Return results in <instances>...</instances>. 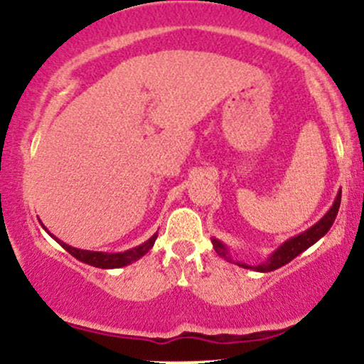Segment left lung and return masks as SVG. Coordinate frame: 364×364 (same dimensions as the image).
I'll return each instance as SVG.
<instances>
[{
    "label": "left lung",
    "instance_id": "8db88e82",
    "mask_svg": "<svg viewBox=\"0 0 364 364\" xmlns=\"http://www.w3.org/2000/svg\"><path fill=\"white\" fill-rule=\"evenodd\" d=\"M339 207H341V191H339V195H337L333 205L330 207V210L323 217H321L318 223H316L315 225H311L310 229H306V231L301 232V235L284 241V243L279 246V248L275 250V252L270 255L265 262L258 263V265H248V263L232 262V258L229 257V252H228V248H225V245L220 243V241L215 240V237L212 240V245H214L215 252L219 253L220 257H224L225 260L236 263V265L243 267V269H252V270H257V272H272V270L279 269V267L289 263L292 258H296L299 253H303L304 250H308L311 245H315L321 236L327 235V231L332 228L333 220H336L337 212H339Z\"/></svg>",
    "mask_w": 364,
    "mask_h": 364
}]
</instances>
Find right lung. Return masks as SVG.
<instances>
[{"label":"right lung","instance_id":"right-lung-1","mask_svg":"<svg viewBox=\"0 0 364 364\" xmlns=\"http://www.w3.org/2000/svg\"><path fill=\"white\" fill-rule=\"evenodd\" d=\"M46 231H48V229H46ZM54 240H56L70 255H73L77 260L87 263V265L99 267V269H119V267L129 265V263L136 262L139 258L144 257V255L152 248L154 243H156L157 232L150 237V240L145 241V243L136 246V248L127 250V252H121V253H104V252H89V250H78V248H73V246L63 243V241L58 240V237H54Z\"/></svg>","mask_w":364,"mask_h":364}]
</instances>
